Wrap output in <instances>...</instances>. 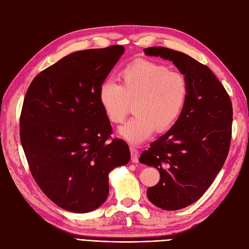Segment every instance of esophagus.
<instances>
[{"label":"esophagus","mask_w":249,"mask_h":249,"mask_svg":"<svg viewBox=\"0 0 249 249\" xmlns=\"http://www.w3.org/2000/svg\"><path fill=\"white\" fill-rule=\"evenodd\" d=\"M130 152H131V159H132V162L133 163H138V150L135 148V147H133V146H131L130 147Z\"/></svg>","instance_id":"obj_1"}]
</instances>
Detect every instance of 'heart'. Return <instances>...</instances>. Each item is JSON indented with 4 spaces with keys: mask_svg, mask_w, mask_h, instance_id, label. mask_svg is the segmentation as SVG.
<instances>
[{
    "mask_svg": "<svg viewBox=\"0 0 249 249\" xmlns=\"http://www.w3.org/2000/svg\"><path fill=\"white\" fill-rule=\"evenodd\" d=\"M189 86L184 74L147 60L120 71L119 84L106 80L97 90L100 105L113 124L123 123L132 109L135 115L119 127L124 139L134 144L147 140L154 131L164 132L176 124L187 102Z\"/></svg>",
    "mask_w": 249,
    "mask_h": 249,
    "instance_id": "1",
    "label": "heart"
}]
</instances>
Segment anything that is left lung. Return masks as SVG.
I'll use <instances>...</instances> for the list:
<instances>
[{"label": "left lung", "instance_id": "obj_1", "mask_svg": "<svg viewBox=\"0 0 249 249\" xmlns=\"http://www.w3.org/2000/svg\"><path fill=\"white\" fill-rule=\"evenodd\" d=\"M143 52L169 60L189 86L176 124L150 143L139 159L160 172L159 183L146 190L149 201L163 210L176 211L198 200L221 170L231 138V102L212 71L192 57L163 47Z\"/></svg>", "mask_w": 249, "mask_h": 249}]
</instances>
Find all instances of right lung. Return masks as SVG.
Listing matches in <instances>:
<instances>
[{
	"label": "right lung",
	"instance_id": "obj_1",
	"mask_svg": "<svg viewBox=\"0 0 249 249\" xmlns=\"http://www.w3.org/2000/svg\"><path fill=\"white\" fill-rule=\"evenodd\" d=\"M124 53L123 46L71 53L34 78L22 104L20 142L32 176L72 213L100 208L109 173L131 159L124 140L108 141L112 127L97 97Z\"/></svg>",
	"mask_w": 249,
	"mask_h": 249
}]
</instances>
